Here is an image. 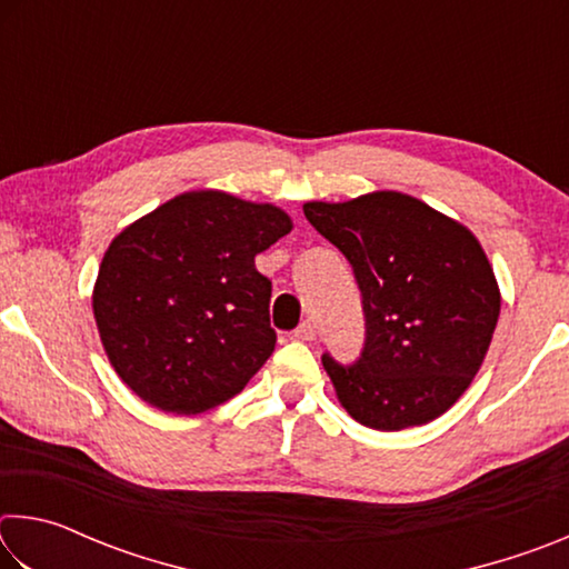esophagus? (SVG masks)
Segmentation results:
<instances>
[{
	"instance_id": "34e87169",
	"label": "esophagus",
	"mask_w": 569,
	"mask_h": 569,
	"mask_svg": "<svg viewBox=\"0 0 569 569\" xmlns=\"http://www.w3.org/2000/svg\"><path fill=\"white\" fill-rule=\"evenodd\" d=\"M293 339H298V341H313L316 339V326L311 321H303L293 331Z\"/></svg>"
}]
</instances>
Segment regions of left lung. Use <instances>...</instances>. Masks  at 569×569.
<instances>
[{
  "label": "left lung",
  "mask_w": 569,
  "mask_h": 569,
  "mask_svg": "<svg viewBox=\"0 0 569 569\" xmlns=\"http://www.w3.org/2000/svg\"><path fill=\"white\" fill-rule=\"evenodd\" d=\"M303 213L349 258L366 313L359 363L323 356L336 399L363 427L435 421L469 389L492 343L502 293L485 248L459 220L399 190Z\"/></svg>",
  "instance_id": "8db88e82"
}]
</instances>
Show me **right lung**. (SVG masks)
<instances>
[{
    "instance_id": "add662e5",
    "label": "right lung",
    "mask_w": 569,
    "mask_h": 569,
    "mask_svg": "<svg viewBox=\"0 0 569 569\" xmlns=\"http://www.w3.org/2000/svg\"><path fill=\"white\" fill-rule=\"evenodd\" d=\"M291 228L273 203L188 190L112 238L92 313L132 393L190 417L243 391L276 346L271 281L256 256Z\"/></svg>"
}]
</instances>
